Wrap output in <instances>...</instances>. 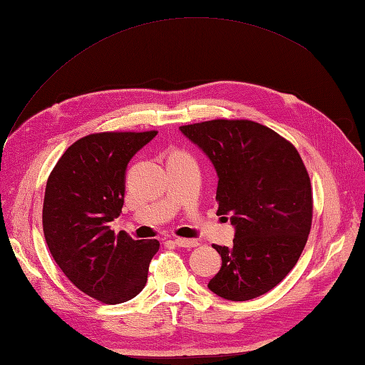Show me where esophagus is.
<instances>
[{
	"label": "esophagus",
	"instance_id": "34e87169",
	"mask_svg": "<svg viewBox=\"0 0 365 365\" xmlns=\"http://www.w3.org/2000/svg\"><path fill=\"white\" fill-rule=\"evenodd\" d=\"M174 243L178 247H196L199 245L197 240H187V238H175Z\"/></svg>",
	"mask_w": 365,
	"mask_h": 365
}]
</instances>
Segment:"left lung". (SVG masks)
Returning a JSON list of instances; mask_svg holds the SVG:
<instances>
[{"label": "left lung", "mask_w": 365, "mask_h": 365, "mask_svg": "<svg viewBox=\"0 0 365 365\" xmlns=\"http://www.w3.org/2000/svg\"><path fill=\"white\" fill-rule=\"evenodd\" d=\"M218 175V215H230L234 246L208 282L215 294L247 301L269 292L297 265L312 222V190L298 150L252 120H208L180 127Z\"/></svg>", "instance_id": "8db88e82"}]
</instances>
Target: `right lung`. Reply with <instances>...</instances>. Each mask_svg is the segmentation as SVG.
Masks as SVG:
<instances>
[{
    "mask_svg": "<svg viewBox=\"0 0 365 365\" xmlns=\"http://www.w3.org/2000/svg\"><path fill=\"white\" fill-rule=\"evenodd\" d=\"M157 136L96 133L73 143L46 182L43 235L54 262L89 297L125 302L144 289L157 240L114 235L110 222L122 213L130 160Z\"/></svg>",
    "mask_w": 365,
    "mask_h": 365,
    "instance_id": "obj_1",
    "label": "right lung"
}]
</instances>
